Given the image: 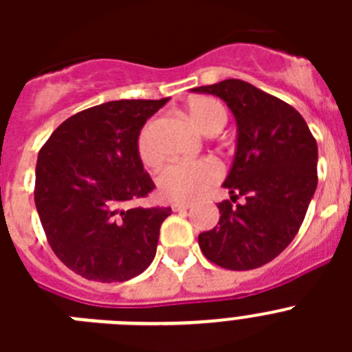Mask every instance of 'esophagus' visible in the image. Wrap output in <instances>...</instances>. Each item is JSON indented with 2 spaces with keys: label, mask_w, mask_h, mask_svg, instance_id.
Returning <instances> with one entry per match:
<instances>
[{
  "label": "esophagus",
  "mask_w": 352,
  "mask_h": 352,
  "mask_svg": "<svg viewBox=\"0 0 352 352\" xmlns=\"http://www.w3.org/2000/svg\"><path fill=\"white\" fill-rule=\"evenodd\" d=\"M190 206L192 204H188V203H173L170 204L173 211H185V210H188Z\"/></svg>",
  "instance_id": "1"
}]
</instances>
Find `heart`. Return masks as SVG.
I'll list each match as a JSON object with an SVG mask.
<instances>
[{
  "instance_id": "b5f03b06",
  "label": "heart",
  "mask_w": 352,
  "mask_h": 352,
  "mask_svg": "<svg viewBox=\"0 0 352 352\" xmlns=\"http://www.w3.org/2000/svg\"><path fill=\"white\" fill-rule=\"evenodd\" d=\"M188 116L195 129L210 133L217 126L226 125L227 113L220 102L199 96L188 104ZM138 153L148 167L160 162V151L155 142V120H149L139 132ZM220 178V167L211 160L174 162L158 173L157 192L162 199L173 203H192Z\"/></svg>"
}]
</instances>
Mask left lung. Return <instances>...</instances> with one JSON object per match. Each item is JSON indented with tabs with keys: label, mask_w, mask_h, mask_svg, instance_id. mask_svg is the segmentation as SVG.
<instances>
[{
	"label": "left lung",
	"mask_w": 352,
	"mask_h": 352,
	"mask_svg": "<svg viewBox=\"0 0 352 352\" xmlns=\"http://www.w3.org/2000/svg\"><path fill=\"white\" fill-rule=\"evenodd\" d=\"M222 98L234 114L236 151L219 203L220 220L199 234L211 263L245 272L275 259L291 243L317 188V142L296 109L250 82L226 79L194 88Z\"/></svg>",
	"instance_id": "1"
}]
</instances>
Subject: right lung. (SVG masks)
Masks as SVG:
<instances>
[{
  "instance_id": "1",
  "label": "right lung",
  "mask_w": 352,
  "mask_h": 352,
  "mask_svg": "<svg viewBox=\"0 0 352 352\" xmlns=\"http://www.w3.org/2000/svg\"><path fill=\"white\" fill-rule=\"evenodd\" d=\"M169 102L113 100L74 114L52 132L36 160L35 204L58 259L95 282L141 275L157 254L170 208H126L155 185L138 138Z\"/></svg>"
}]
</instances>
